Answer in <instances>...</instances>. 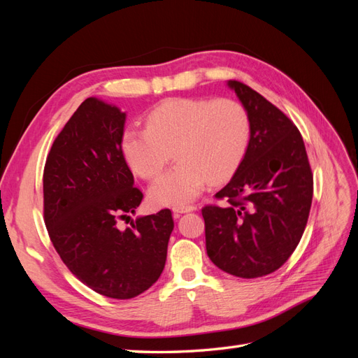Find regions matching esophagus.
Masks as SVG:
<instances>
[{
    "label": "esophagus",
    "mask_w": 358,
    "mask_h": 358,
    "mask_svg": "<svg viewBox=\"0 0 358 358\" xmlns=\"http://www.w3.org/2000/svg\"><path fill=\"white\" fill-rule=\"evenodd\" d=\"M192 210H197V206H194V204L176 206V208H173V216H175V218H179L180 213H187V212H192Z\"/></svg>",
    "instance_id": "34e87169"
}]
</instances>
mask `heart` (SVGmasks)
Masks as SVG:
<instances>
[{"label": "heart", "instance_id": "1", "mask_svg": "<svg viewBox=\"0 0 358 358\" xmlns=\"http://www.w3.org/2000/svg\"><path fill=\"white\" fill-rule=\"evenodd\" d=\"M251 140V117L231 99H171L146 115V128L127 127L121 152L137 176L154 179L173 155L178 162L149 189L158 206H183L208 182L221 183L241 167Z\"/></svg>", "mask_w": 358, "mask_h": 358}]
</instances>
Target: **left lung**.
Returning <instances> with one entry per match:
<instances>
[{"label":"left lung","instance_id":"left-lung-1","mask_svg":"<svg viewBox=\"0 0 358 358\" xmlns=\"http://www.w3.org/2000/svg\"><path fill=\"white\" fill-rule=\"evenodd\" d=\"M251 117V140L241 167L215 194L224 206L201 209L212 263L237 278L276 272L306 229L313 175L303 137L275 104L239 80H229Z\"/></svg>","mask_w":358,"mask_h":358}]
</instances>
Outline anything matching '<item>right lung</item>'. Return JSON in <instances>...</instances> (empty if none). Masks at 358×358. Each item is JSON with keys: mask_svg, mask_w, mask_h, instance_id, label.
Returning <instances> with one entry per match:
<instances>
[{"mask_svg": "<svg viewBox=\"0 0 358 358\" xmlns=\"http://www.w3.org/2000/svg\"><path fill=\"white\" fill-rule=\"evenodd\" d=\"M125 113L86 99L53 142L43 171V218L70 272L101 296L127 300L152 287L166 264L170 209L137 218L143 200L121 146Z\"/></svg>", "mask_w": 358, "mask_h": 358, "instance_id": "obj_1", "label": "right lung"}]
</instances>
